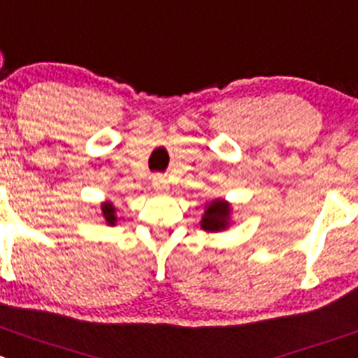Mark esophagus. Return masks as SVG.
I'll use <instances>...</instances> for the list:
<instances>
[{
	"mask_svg": "<svg viewBox=\"0 0 358 358\" xmlns=\"http://www.w3.org/2000/svg\"><path fill=\"white\" fill-rule=\"evenodd\" d=\"M152 187L157 190V192H166L169 189L168 180H164L162 176H153L152 180Z\"/></svg>",
	"mask_w": 358,
	"mask_h": 358,
	"instance_id": "esophagus-1",
	"label": "esophagus"
}]
</instances>
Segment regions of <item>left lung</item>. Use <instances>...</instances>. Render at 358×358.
<instances>
[{
	"mask_svg": "<svg viewBox=\"0 0 358 358\" xmlns=\"http://www.w3.org/2000/svg\"><path fill=\"white\" fill-rule=\"evenodd\" d=\"M233 206L231 203L226 201L222 198H215L205 205V213H203L199 226L201 229L208 233H219L226 231L231 226Z\"/></svg>",
	"mask_w": 358,
	"mask_h": 358,
	"instance_id": "1",
	"label": "left lung"
}]
</instances>
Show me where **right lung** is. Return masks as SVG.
<instances>
[{"instance_id": "add662e5", "label": "right lung", "mask_w": 358, "mask_h": 358, "mask_svg": "<svg viewBox=\"0 0 358 358\" xmlns=\"http://www.w3.org/2000/svg\"><path fill=\"white\" fill-rule=\"evenodd\" d=\"M100 212H102V219L103 222L108 226H116V220H118V217H116V208L115 205H113V201H103L100 203Z\"/></svg>"}]
</instances>
